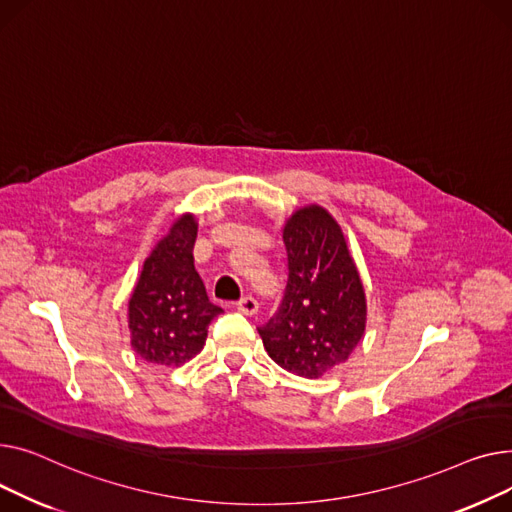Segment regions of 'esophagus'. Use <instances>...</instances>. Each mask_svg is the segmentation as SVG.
Returning <instances> with one entry per match:
<instances>
[{"label": "esophagus", "instance_id": "34e87169", "mask_svg": "<svg viewBox=\"0 0 512 512\" xmlns=\"http://www.w3.org/2000/svg\"><path fill=\"white\" fill-rule=\"evenodd\" d=\"M235 308L242 312V314H246V316H254L258 312V299L252 297V295H244V297L237 299Z\"/></svg>", "mask_w": 512, "mask_h": 512}]
</instances>
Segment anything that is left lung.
I'll return each mask as SVG.
<instances>
[{
  "label": "left lung",
  "mask_w": 512,
  "mask_h": 512,
  "mask_svg": "<svg viewBox=\"0 0 512 512\" xmlns=\"http://www.w3.org/2000/svg\"><path fill=\"white\" fill-rule=\"evenodd\" d=\"M287 285L258 333L275 362L304 378L343 364L366 328V297L345 237L320 206L299 208L283 229Z\"/></svg>",
  "instance_id": "1"
}]
</instances>
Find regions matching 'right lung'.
Here are the masks:
<instances>
[{
  "label": "right lung",
  "instance_id": "obj_1",
  "mask_svg": "<svg viewBox=\"0 0 512 512\" xmlns=\"http://www.w3.org/2000/svg\"><path fill=\"white\" fill-rule=\"evenodd\" d=\"M194 217L177 219L144 262L130 297L134 351L150 364L182 366L204 347L223 308L210 302L194 268Z\"/></svg>",
  "mask_w": 512,
  "mask_h": 512
}]
</instances>
